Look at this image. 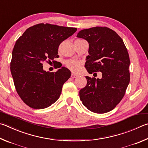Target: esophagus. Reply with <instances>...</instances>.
Returning <instances> with one entry per match:
<instances>
[{
  "mask_svg": "<svg viewBox=\"0 0 148 148\" xmlns=\"http://www.w3.org/2000/svg\"><path fill=\"white\" fill-rule=\"evenodd\" d=\"M77 77V75L75 74H71V77L72 78H76V77Z\"/></svg>",
  "mask_w": 148,
  "mask_h": 148,
  "instance_id": "1",
  "label": "esophagus"
}]
</instances>
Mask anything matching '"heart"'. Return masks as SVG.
Listing matches in <instances>:
<instances>
[{"mask_svg":"<svg viewBox=\"0 0 148 148\" xmlns=\"http://www.w3.org/2000/svg\"><path fill=\"white\" fill-rule=\"evenodd\" d=\"M65 65L66 68L71 70L72 72H77L79 71L82 62L76 60H67L65 61Z\"/></svg>","mask_w":148,"mask_h":148,"instance_id":"heart-1","label":"heart"}]
</instances>
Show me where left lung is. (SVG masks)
Listing matches in <instances>:
<instances>
[{
	"instance_id": "obj_1",
	"label": "left lung",
	"mask_w": 148,
	"mask_h": 148,
	"mask_svg": "<svg viewBox=\"0 0 148 148\" xmlns=\"http://www.w3.org/2000/svg\"><path fill=\"white\" fill-rule=\"evenodd\" d=\"M77 37L89 43L87 71L90 74L102 73L101 79L86 76L87 85L80 90L79 98L89 111L106 113L120 103L130 83L127 48L116 32L105 26L82 29Z\"/></svg>"
}]
</instances>
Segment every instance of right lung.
<instances>
[{"label":"right lung","instance_id":"add662e5","mask_svg":"<svg viewBox=\"0 0 148 148\" xmlns=\"http://www.w3.org/2000/svg\"><path fill=\"white\" fill-rule=\"evenodd\" d=\"M76 30V28L40 23L28 28L16 41L11 72L17 94L31 108H47L60 98L71 72L65 67L56 72L44 71L42 62L58 58L61 42Z\"/></svg>","mask_w":148,"mask_h":148}]
</instances>
